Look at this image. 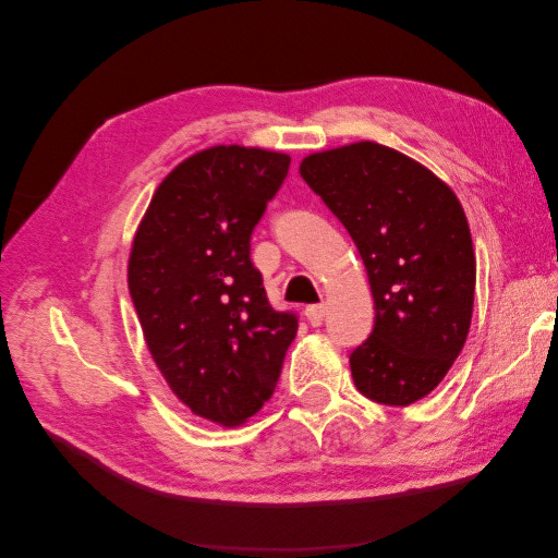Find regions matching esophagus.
Here are the masks:
<instances>
[{"mask_svg": "<svg viewBox=\"0 0 558 558\" xmlns=\"http://www.w3.org/2000/svg\"><path fill=\"white\" fill-rule=\"evenodd\" d=\"M305 314H307L312 326H320V324H324V318H326V305H310L305 310Z\"/></svg>", "mask_w": 558, "mask_h": 558, "instance_id": "obj_1", "label": "esophagus"}]
</instances>
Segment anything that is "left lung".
I'll return each mask as SVG.
<instances>
[{"instance_id": "obj_1", "label": "left lung", "mask_w": 558, "mask_h": 558, "mask_svg": "<svg viewBox=\"0 0 558 558\" xmlns=\"http://www.w3.org/2000/svg\"><path fill=\"white\" fill-rule=\"evenodd\" d=\"M300 177L359 246L375 328L351 351L359 391L404 408L445 379L465 344L475 251L459 197L424 165L359 142L302 160Z\"/></svg>"}]
</instances>
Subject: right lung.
<instances>
[{
  "instance_id": "add662e5",
  "label": "right lung",
  "mask_w": 558,
  "mask_h": 558,
  "mask_svg": "<svg viewBox=\"0 0 558 558\" xmlns=\"http://www.w3.org/2000/svg\"><path fill=\"white\" fill-rule=\"evenodd\" d=\"M289 167L275 150H199L158 185L132 244L128 286L150 356L183 404L223 426L269 400L298 332L251 263Z\"/></svg>"
}]
</instances>
